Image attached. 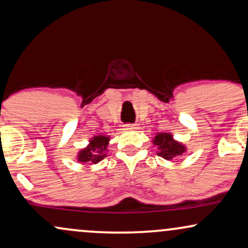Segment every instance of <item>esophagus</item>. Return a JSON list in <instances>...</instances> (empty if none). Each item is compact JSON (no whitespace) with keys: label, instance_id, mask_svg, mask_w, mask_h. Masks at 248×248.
<instances>
[{"label":"esophagus","instance_id":"34e87169","mask_svg":"<svg viewBox=\"0 0 248 248\" xmlns=\"http://www.w3.org/2000/svg\"><path fill=\"white\" fill-rule=\"evenodd\" d=\"M124 127L127 128V129H136V124H124Z\"/></svg>","mask_w":248,"mask_h":248}]
</instances>
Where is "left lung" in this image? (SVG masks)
Returning <instances> with one entry per match:
<instances>
[{
  "mask_svg": "<svg viewBox=\"0 0 248 248\" xmlns=\"http://www.w3.org/2000/svg\"><path fill=\"white\" fill-rule=\"evenodd\" d=\"M153 144L158 147V155L171 160L176 155H181L186 151V147L182 144L175 142L169 134H158L153 140Z\"/></svg>",
  "mask_w": 248,
  "mask_h": 248,
  "instance_id": "obj_1",
  "label": "left lung"
}]
</instances>
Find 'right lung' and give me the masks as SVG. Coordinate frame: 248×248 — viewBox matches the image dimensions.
Wrapping results in <instances>:
<instances>
[{
  "instance_id": "obj_1",
  "label": "right lung",
  "mask_w": 248,
  "mask_h": 248,
  "mask_svg": "<svg viewBox=\"0 0 248 248\" xmlns=\"http://www.w3.org/2000/svg\"><path fill=\"white\" fill-rule=\"evenodd\" d=\"M108 144V137L104 135H98L90 140L89 146L82 150L79 153V161L80 162H92L97 164L106 156V147Z\"/></svg>"
}]
</instances>
